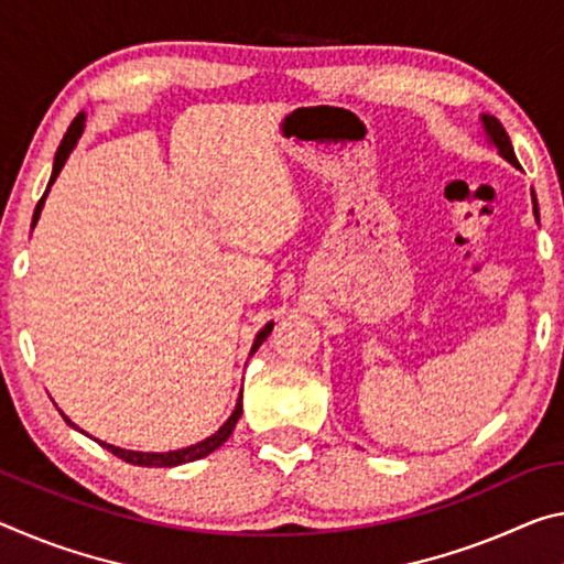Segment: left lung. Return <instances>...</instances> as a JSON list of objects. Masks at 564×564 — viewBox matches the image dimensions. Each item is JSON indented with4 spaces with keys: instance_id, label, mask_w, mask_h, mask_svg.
I'll return each mask as SVG.
<instances>
[{
    "instance_id": "8db88e82",
    "label": "left lung",
    "mask_w": 564,
    "mask_h": 564,
    "mask_svg": "<svg viewBox=\"0 0 564 564\" xmlns=\"http://www.w3.org/2000/svg\"><path fill=\"white\" fill-rule=\"evenodd\" d=\"M479 120H481V130H485L489 145H495L497 153L502 155L509 165L520 167V163H517V155H514V148H512V140H509L507 130L502 128V122H499L495 115H487V112H481ZM532 205H534V218L540 220V210H538V200H534V193H532Z\"/></svg>"
}]
</instances>
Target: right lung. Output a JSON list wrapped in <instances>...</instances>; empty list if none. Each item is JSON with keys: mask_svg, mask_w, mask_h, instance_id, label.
I'll return each mask as SVG.
<instances>
[{"mask_svg": "<svg viewBox=\"0 0 564 564\" xmlns=\"http://www.w3.org/2000/svg\"><path fill=\"white\" fill-rule=\"evenodd\" d=\"M85 120H87V115H85V112H79L77 118L73 120V124H69V128H67L65 138H62V142H59L57 155H55V165H52V175H50L47 191H44V195H42L40 203H37V208H34L32 228L37 226L40 213H42V208H44V200H47V193H50L52 183L57 181L59 170L65 167L69 153H73V150L77 148V140L83 138ZM271 330H273V321H268V324H265V326L256 334V338H253V346H250V356H253V354L258 351V348H261V344L265 341V338L271 336ZM59 414H62V411H59ZM240 414H243V389H240V394H238V401H236L234 414H230V416L226 419V424H223L216 434H210L208 440H203V442H198V444H191V446H183V449H173V452H135V449H122V446H115V444L100 442V440H95V436H93V440H95L97 444H100L102 449L112 452L115 457H120L122 462H128V464H138V467H177V464H187V462H195V459L208 457V454L216 452L223 442H228V436L234 434V429H236V424H238ZM62 416H65V414H62ZM65 422H67L69 426H73V429H77V432H83V429H79L75 422H69L67 416H65ZM83 434H85V432H83ZM87 436H89V434H87Z\"/></svg>", "mask_w": 564, "mask_h": 564, "instance_id": "add662e5", "label": "right lung"}]
</instances>
